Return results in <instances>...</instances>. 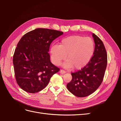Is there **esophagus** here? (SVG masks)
<instances>
[{"instance_id": "34e87169", "label": "esophagus", "mask_w": 121, "mask_h": 121, "mask_svg": "<svg viewBox=\"0 0 121 121\" xmlns=\"http://www.w3.org/2000/svg\"><path fill=\"white\" fill-rule=\"evenodd\" d=\"M60 73L61 74H64L65 73V71L63 70V69H60Z\"/></svg>"}]
</instances>
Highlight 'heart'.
I'll return each mask as SVG.
<instances>
[{
  "instance_id": "b5f03b06",
  "label": "heart",
  "mask_w": 121,
  "mask_h": 121,
  "mask_svg": "<svg viewBox=\"0 0 121 121\" xmlns=\"http://www.w3.org/2000/svg\"><path fill=\"white\" fill-rule=\"evenodd\" d=\"M94 43L92 39L79 35L70 36L61 40L59 45H53L50 50L52 63L56 65L67 57L63 65L67 69L74 67L79 69L85 66L92 58Z\"/></svg>"
}]
</instances>
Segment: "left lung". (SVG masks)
I'll use <instances>...</instances> for the list:
<instances>
[{
  "mask_svg": "<svg viewBox=\"0 0 121 121\" xmlns=\"http://www.w3.org/2000/svg\"><path fill=\"white\" fill-rule=\"evenodd\" d=\"M92 36L95 43L93 56L85 67L72 73V79L67 85L69 92L79 97L88 96L97 90L103 80L107 65L104 43L94 33Z\"/></svg>",
  "mask_w": 121,
  "mask_h": 121,
  "instance_id": "left-lung-1",
  "label": "left lung"
}]
</instances>
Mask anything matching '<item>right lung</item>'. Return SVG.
I'll list each match as a JSON object with an SVG mask.
<instances>
[{
    "instance_id": "add662e5",
    "label": "right lung",
    "mask_w": 121,
    "mask_h": 121,
    "mask_svg": "<svg viewBox=\"0 0 121 121\" xmlns=\"http://www.w3.org/2000/svg\"><path fill=\"white\" fill-rule=\"evenodd\" d=\"M63 32L37 28L25 34L18 42L13 56L16 81L21 89L35 93L48 85L60 70L50 60V44Z\"/></svg>"
}]
</instances>
